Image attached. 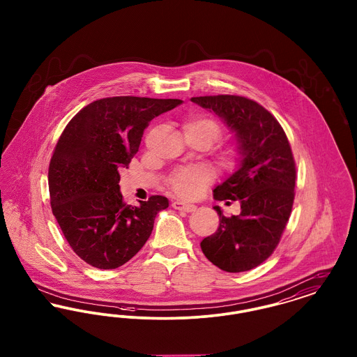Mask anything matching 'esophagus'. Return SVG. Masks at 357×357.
<instances>
[{"label": "esophagus", "instance_id": "1", "mask_svg": "<svg viewBox=\"0 0 357 357\" xmlns=\"http://www.w3.org/2000/svg\"><path fill=\"white\" fill-rule=\"evenodd\" d=\"M172 207L176 208V210H181V211H185V213L195 211V208H197L195 204H186V202H182V201H174Z\"/></svg>", "mask_w": 357, "mask_h": 357}]
</instances>
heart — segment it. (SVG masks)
Here are the masks:
<instances>
[{"mask_svg":"<svg viewBox=\"0 0 357 357\" xmlns=\"http://www.w3.org/2000/svg\"><path fill=\"white\" fill-rule=\"evenodd\" d=\"M220 123L210 116L195 115L185 123V132H194L204 135L210 140H215L221 135ZM231 153H227L226 158L230 159ZM213 179V171L202 165L183 166L171 172L169 185L171 188L183 198H195Z\"/></svg>","mask_w":357,"mask_h":357,"instance_id":"1","label":"heart"}]
</instances>
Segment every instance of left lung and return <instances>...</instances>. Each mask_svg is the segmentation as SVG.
I'll use <instances>...</instances> for the list:
<instances>
[{"mask_svg":"<svg viewBox=\"0 0 357 357\" xmlns=\"http://www.w3.org/2000/svg\"><path fill=\"white\" fill-rule=\"evenodd\" d=\"M214 112L234 134L237 171L213 190L215 201H238L241 213L220 215L214 234L204 238L206 258L229 273L250 271L271 257L287 226L294 201L296 165L288 137L272 114L242 96L191 98Z\"/></svg>","mask_w":357,"mask_h":357,"instance_id":"1","label":"left lung"}]
</instances>
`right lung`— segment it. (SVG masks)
<instances>
[{"mask_svg": "<svg viewBox=\"0 0 357 357\" xmlns=\"http://www.w3.org/2000/svg\"><path fill=\"white\" fill-rule=\"evenodd\" d=\"M179 99L105 98L88 104L60 136L48 171L52 213L72 250L98 269L128 262L151 236L169 199L123 202L121 169L137 153L149 123Z\"/></svg>", "mask_w": 357, "mask_h": 357, "instance_id": "1", "label": "right lung"}]
</instances>
